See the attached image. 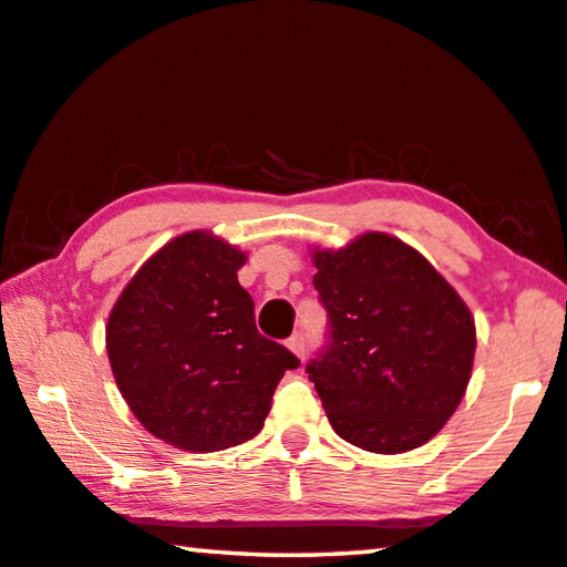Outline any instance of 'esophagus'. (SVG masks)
<instances>
[{"mask_svg": "<svg viewBox=\"0 0 567 567\" xmlns=\"http://www.w3.org/2000/svg\"><path fill=\"white\" fill-rule=\"evenodd\" d=\"M287 348H290L292 353L302 361V358H305V336H302V332H295V336L287 338Z\"/></svg>", "mask_w": 567, "mask_h": 567, "instance_id": "esophagus-1", "label": "esophagus"}]
</instances>
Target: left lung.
Instances as JSON below:
<instances>
[{
    "instance_id": "1",
    "label": "left lung",
    "mask_w": 567,
    "mask_h": 567,
    "mask_svg": "<svg viewBox=\"0 0 567 567\" xmlns=\"http://www.w3.org/2000/svg\"><path fill=\"white\" fill-rule=\"evenodd\" d=\"M310 257L330 346L305 371L330 426L375 454L426 444L472 379L477 328L466 302L419 249L385 231L312 247Z\"/></svg>"
}]
</instances>
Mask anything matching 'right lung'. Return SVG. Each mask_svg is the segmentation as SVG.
<instances>
[{"instance_id": "add662e5", "label": "right lung", "mask_w": 567, "mask_h": 567, "mask_svg": "<svg viewBox=\"0 0 567 567\" xmlns=\"http://www.w3.org/2000/svg\"><path fill=\"white\" fill-rule=\"evenodd\" d=\"M247 251L206 229L178 235L141 265L105 326L113 379L143 429L194 454L257 436L287 368L262 338L237 272Z\"/></svg>"}]
</instances>
